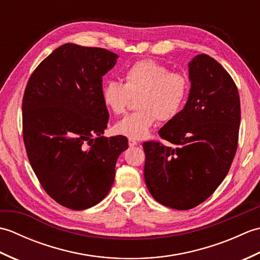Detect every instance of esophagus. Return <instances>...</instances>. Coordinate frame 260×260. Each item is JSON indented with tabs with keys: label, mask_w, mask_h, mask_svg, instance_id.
<instances>
[{
	"label": "esophagus",
	"mask_w": 260,
	"mask_h": 260,
	"mask_svg": "<svg viewBox=\"0 0 260 260\" xmlns=\"http://www.w3.org/2000/svg\"><path fill=\"white\" fill-rule=\"evenodd\" d=\"M128 145L129 146H136L137 145V141H135L133 139H128Z\"/></svg>",
	"instance_id": "34e87169"
}]
</instances>
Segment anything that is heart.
I'll use <instances>...</instances> for the list:
<instances>
[{
	"label": "heart",
	"mask_w": 260,
	"mask_h": 260,
	"mask_svg": "<svg viewBox=\"0 0 260 260\" xmlns=\"http://www.w3.org/2000/svg\"><path fill=\"white\" fill-rule=\"evenodd\" d=\"M124 84L109 80L103 85L102 101L109 112L121 115L128 107L131 98L136 99V112L127 115L115 125L117 134L133 140L144 139L156 119H173L184 106L189 95L187 77L155 60L144 59L131 64L123 75Z\"/></svg>",
	"instance_id": "heart-1"
}]
</instances>
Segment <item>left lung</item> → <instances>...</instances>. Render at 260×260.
I'll return each mask as SVG.
<instances>
[{"instance_id": "1", "label": "left lung", "mask_w": 260, "mask_h": 260, "mask_svg": "<svg viewBox=\"0 0 260 260\" xmlns=\"http://www.w3.org/2000/svg\"><path fill=\"white\" fill-rule=\"evenodd\" d=\"M191 89L184 108L143 143L144 178L157 202L189 210L206 201L228 174L238 146L240 98L234 79L208 54L189 63Z\"/></svg>"}]
</instances>
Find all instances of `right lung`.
<instances>
[{"mask_svg": "<svg viewBox=\"0 0 260 260\" xmlns=\"http://www.w3.org/2000/svg\"><path fill=\"white\" fill-rule=\"evenodd\" d=\"M118 56L74 43L57 48L30 76L22 101L23 141L32 170L54 201L73 210L107 196L125 136L104 137L108 110L103 76Z\"/></svg>", "mask_w": 260, "mask_h": 260, "instance_id": "1", "label": "right lung"}]
</instances>
